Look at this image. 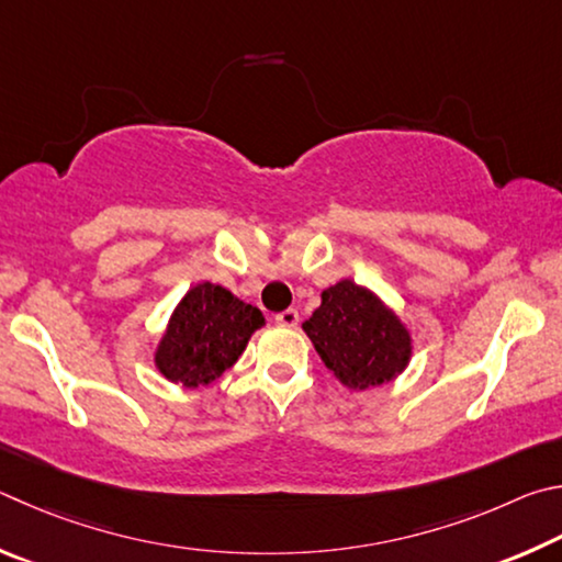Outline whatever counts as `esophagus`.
Listing matches in <instances>:
<instances>
[{
  "label": "esophagus",
  "instance_id": "1",
  "mask_svg": "<svg viewBox=\"0 0 562 562\" xmlns=\"http://www.w3.org/2000/svg\"><path fill=\"white\" fill-rule=\"evenodd\" d=\"M276 323L283 328H296L299 326V311L296 308H286L281 313H276Z\"/></svg>",
  "mask_w": 562,
  "mask_h": 562
}]
</instances>
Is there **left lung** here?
<instances>
[{"mask_svg": "<svg viewBox=\"0 0 562 562\" xmlns=\"http://www.w3.org/2000/svg\"><path fill=\"white\" fill-rule=\"evenodd\" d=\"M326 368L350 390L385 385L407 370L412 333L375 291L342 279L303 323Z\"/></svg>", "mask_w": 562, "mask_h": 562, "instance_id": "8db88e82", "label": "left lung"}]
</instances>
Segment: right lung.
I'll use <instances>...</instances> for the list:
<instances>
[{"instance_id": "add662e5", "label": "right lung", "mask_w": 562, "mask_h": 562, "mask_svg": "<svg viewBox=\"0 0 562 562\" xmlns=\"http://www.w3.org/2000/svg\"><path fill=\"white\" fill-rule=\"evenodd\" d=\"M261 326L263 313L251 303L212 281L196 283L170 313L153 352L155 370L182 387L210 385L241 358Z\"/></svg>"}]
</instances>
